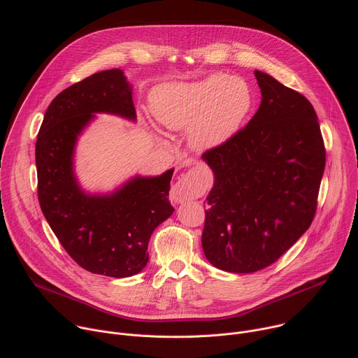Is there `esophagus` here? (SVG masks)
<instances>
[{"instance_id":"esophagus-1","label":"esophagus","mask_w":358,"mask_h":358,"mask_svg":"<svg viewBox=\"0 0 358 358\" xmlns=\"http://www.w3.org/2000/svg\"><path fill=\"white\" fill-rule=\"evenodd\" d=\"M171 199L177 203H182L185 201H189L195 195V185L191 178V176L185 174L182 176L171 188Z\"/></svg>"}]
</instances>
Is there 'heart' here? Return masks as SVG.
Here are the masks:
<instances>
[{"label":"heart","instance_id":"1","mask_svg":"<svg viewBox=\"0 0 358 358\" xmlns=\"http://www.w3.org/2000/svg\"><path fill=\"white\" fill-rule=\"evenodd\" d=\"M253 106L249 85L228 75H211L191 83H164L151 93L156 119L170 130L188 126L191 144L201 150L234 137Z\"/></svg>","mask_w":358,"mask_h":358}]
</instances>
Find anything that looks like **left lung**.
<instances>
[{
	"label": "left lung",
	"instance_id": "1",
	"mask_svg": "<svg viewBox=\"0 0 358 358\" xmlns=\"http://www.w3.org/2000/svg\"><path fill=\"white\" fill-rule=\"evenodd\" d=\"M255 76L262 93L257 115L202 155L214 173L203 255L232 273L272 265L309 229L326 164L310 101L265 72L255 71Z\"/></svg>",
	"mask_w": 358,
	"mask_h": 358
}]
</instances>
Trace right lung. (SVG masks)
Masks as SVG:
<instances>
[{"label":"right lung","mask_w":358,"mask_h":358,"mask_svg":"<svg viewBox=\"0 0 358 358\" xmlns=\"http://www.w3.org/2000/svg\"><path fill=\"white\" fill-rule=\"evenodd\" d=\"M94 113L136 122L131 86L122 69L97 72L50 101L35 145L38 199L50 229L79 266L129 278L144 269L152 231L174 213L169 201L174 169L156 177L136 176L109 194L86 192L76 180L73 156Z\"/></svg>","instance_id":"1"}]
</instances>
